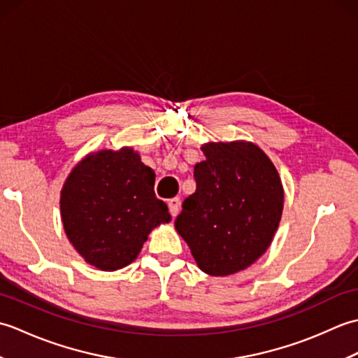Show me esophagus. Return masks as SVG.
I'll return each instance as SVG.
<instances>
[{
    "instance_id": "obj_1",
    "label": "esophagus",
    "mask_w": 358,
    "mask_h": 358,
    "mask_svg": "<svg viewBox=\"0 0 358 358\" xmlns=\"http://www.w3.org/2000/svg\"><path fill=\"white\" fill-rule=\"evenodd\" d=\"M167 206H169L171 215H172V217H177L178 210H180V199H177V196H175V199L167 200Z\"/></svg>"
}]
</instances>
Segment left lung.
Returning a JSON list of instances; mask_svg holds the SVG:
<instances>
[{
    "instance_id": "obj_1",
    "label": "left lung",
    "mask_w": 358,
    "mask_h": 358,
    "mask_svg": "<svg viewBox=\"0 0 358 358\" xmlns=\"http://www.w3.org/2000/svg\"><path fill=\"white\" fill-rule=\"evenodd\" d=\"M196 189L175 220L196 266L226 277L249 268L273 240L285 203L277 167L257 144L204 143Z\"/></svg>"
}]
</instances>
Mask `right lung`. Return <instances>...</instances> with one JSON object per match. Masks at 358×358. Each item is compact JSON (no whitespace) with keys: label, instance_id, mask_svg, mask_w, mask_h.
Instances as JSON below:
<instances>
[{"label":"right lung","instance_id":"1","mask_svg":"<svg viewBox=\"0 0 358 358\" xmlns=\"http://www.w3.org/2000/svg\"><path fill=\"white\" fill-rule=\"evenodd\" d=\"M155 172L132 148L103 149L73 167L62 189L59 212L67 238L100 271L131 264L154 227L169 223L154 192Z\"/></svg>","mask_w":358,"mask_h":358}]
</instances>
